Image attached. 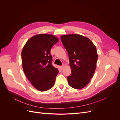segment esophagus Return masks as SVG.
Listing matches in <instances>:
<instances>
[{"label": "esophagus", "instance_id": "34e87169", "mask_svg": "<svg viewBox=\"0 0 120 120\" xmlns=\"http://www.w3.org/2000/svg\"><path fill=\"white\" fill-rule=\"evenodd\" d=\"M64 67V64H63L62 66H60V68H61V69H63Z\"/></svg>", "mask_w": 120, "mask_h": 120}]
</instances>
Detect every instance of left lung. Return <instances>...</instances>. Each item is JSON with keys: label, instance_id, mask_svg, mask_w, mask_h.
<instances>
[{"label": "left lung", "instance_id": "obj_1", "mask_svg": "<svg viewBox=\"0 0 120 120\" xmlns=\"http://www.w3.org/2000/svg\"><path fill=\"white\" fill-rule=\"evenodd\" d=\"M61 41L68 54L71 72L67 79L72 88L81 89L93 77L98 60L97 49L90 39L72 34L61 36Z\"/></svg>", "mask_w": 120, "mask_h": 120}]
</instances>
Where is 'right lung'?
<instances>
[{
    "mask_svg": "<svg viewBox=\"0 0 120 120\" xmlns=\"http://www.w3.org/2000/svg\"><path fill=\"white\" fill-rule=\"evenodd\" d=\"M59 41L48 34L34 36L26 42L21 52L23 70L26 78L35 89L46 91L53 86L57 68L52 64L50 49Z\"/></svg>",
    "mask_w": 120,
    "mask_h": 120,
    "instance_id": "1",
    "label": "right lung"
}]
</instances>
